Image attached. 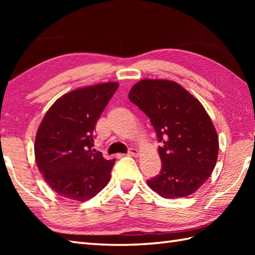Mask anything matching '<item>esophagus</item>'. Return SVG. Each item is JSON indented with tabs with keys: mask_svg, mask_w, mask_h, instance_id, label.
<instances>
[{
	"mask_svg": "<svg viewBox=\"0 0 255 255\" xmlns=\"http://www.w3.org/2000/svg\"><path fill=\"white\" fill-rule=\"evenodd\" d=\"M138 152H139V151L136 148H130V149L128 150V154L129 155H132V156L138 155Z\"/></svg>",
	"mask_w": 255,
	"mask_h": 255,
	"instance_id": "1",
	"label": "esophagus"
}]
</instances>
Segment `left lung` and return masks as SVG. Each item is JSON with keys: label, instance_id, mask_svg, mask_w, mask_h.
Returning a JSON list of instances; mask_svg holds the SVG:
<instances>
[{"label": "left lung", "instance_id": "1", "mask_svg": "<svg viewBox=\"0 0 255 255\" xmlns=\"http://www.w3.org/2000/svg\"><path fill=\"white\" fill-rule=\"evenodd\" d=\"M128 97L150 118L161 142V171L147 181L148 186L164 198L196 192L214 171L219 149L217 131L204 106L169 80L139 81Z\"/></svg>", "mask_w": 255, "mask_h": 255}]
</instances>
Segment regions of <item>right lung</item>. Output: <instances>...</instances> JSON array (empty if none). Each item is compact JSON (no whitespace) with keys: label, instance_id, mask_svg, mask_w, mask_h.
Returning a JSON list of instances; mask_svg holds the SVG:
<instances>
[{"label":"right lung","instance_id":"add662e5","mask_svg":"<svg viewBox=\"0 0 255 255\" xmlns=\"http://www.w3.org/2000/svg\"><path fill=\"white\" fill-rule=\"evenodd\" d=\"M118 85L108 82L69 92L42 119L35 140L36 163L60 196L85 202L110 182L116 160L104 159L92 147L95 125Z\"/></svg>","mask_w":255,"mask_h":255}]
</instances>
